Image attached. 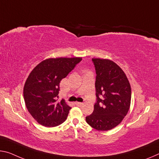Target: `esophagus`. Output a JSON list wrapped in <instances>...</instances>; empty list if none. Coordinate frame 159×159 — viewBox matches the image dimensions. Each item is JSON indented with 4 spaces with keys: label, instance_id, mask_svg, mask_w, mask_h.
<instances>
[{
    "label": "esophagus",
    "instance_id": "esophagus-1",
    "mask_svg": "<svg viewBox=\"0 0 159 159\" xmlns=\"http://www.w3.org/2000/svg\"><path fill=\"white\" fill-rule=\"evenodd\" d=\"M75 104L77 105V106H81V105H84V103L83 102H75Z\"/></svg>",
    "mask_w": 159,
    "mask_h": 159
}]
</instances>
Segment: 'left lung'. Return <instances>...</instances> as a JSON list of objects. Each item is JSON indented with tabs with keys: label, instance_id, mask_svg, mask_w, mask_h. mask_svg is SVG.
I'll use <instances>...</instances> for the list:
<instances>
[{
	"label": "left lung",
	"instance_id": "8db88e82",
	"mask_svg": "<svg viewBox=\"0 0 159 159\" xmlns=\"http://www.w3.org/2000/svg\"><path fill=\"white\" fill-rule=\"evenodd\" d=\"M96 71L97 102L93 113L85 117L90 127L107 131L120 124L129 111L130 84L123 70L110 59H92Z\"/></svg>",
	"mask_w": 159,
	"mask_h": 159
}]
</instances>
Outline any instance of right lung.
Returning a JSON list of instances; mask_svg holds the SVG:
<instances>
[{"label": "right lung", "mask_w": 159, "mask_h": 159, "mask_svg": "<svg viewBox=\"0 0 159 159\" xmlns=\"http://www.w3.org/2000/svg\"><path fill=\"white\" fill-rule=\"evenodd\" d=\"M81 60V57L49 58L30 72L24 85V100L28 112L39 125L54 127L66 120L71 107L64 99L57 101L59 84Z\"/></svg>", "instance_id": "right-lung-1"}]
</instances>
